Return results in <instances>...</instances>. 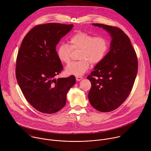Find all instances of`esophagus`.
<instances>
[{"label": "esophagus", "instance_id": "obj_1", "mask_svg": "<svg viewBox=\"0 0 151 151\" xmlns=\"http://www.w3.org/2000/svg\"><path fill=\"white\" fill-rule=\"evenodd\" d=\"M76 79L77 81H80L82 79V77H81V76H76Z\"/></svg>", "mask_w": 151, "mask_h": 151}]
</instances>
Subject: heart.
I'll list each match as a JSON object with an SVG mask.
<instances>
[{
  "instance_id": "obj_1",
  "label": "heart",
  "mask_w": 151,
  "mask_h": 151,
  "mask_svg": "<svg viewBox=\"0 0 151 151\" xmlns=\"http://www.w3.org/2000/svg\"><path fill=\"white\" fill-rule=\"evenodd\" d=\"M69 44L61 43L57 48V55L61 62L69 64L71 61L72 50H80L79 59L81 60L70 64L66 68L68 74L76 76H81L87 72L91 63L97 64L101 62L109 49L108 41L104 36L94 37L85 32L73 35L69 39Z\"/></svg>"
}]
</instances>
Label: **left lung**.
<instances>
[{"label":"left lung","instance_id":"8db88e82","mask_svg":"<svg viewBox=\"0 0 151 151\" xmlns=\"http://www.w3.org/2000/svg\"><path fill=\"white\" fill-rule=\"evenodd\" d=\"M105 30L111 37L110 50L87 78L91 82L90 104L102 112L112 111L130 94L137 75L138 63L130 39L120 29L92 24Z\"/></svg>","mask_w":151,"mask_h":151}]
</instances>
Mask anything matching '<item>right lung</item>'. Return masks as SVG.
I'll list each match as a JSON object with an SVG mask.
<instances>
[{
  "instance_id": "add662e5",
  "label": "right lung",
  "mask_w": 151,
  "mask_h": 151,
  "mask_svg": "<svg viewBox=\"0 0 151 151\" xmlns=\"http://www.w3.org/2000/svg\"><path fill=\"white\" fill-rule=\"evenodd\" d=\"M73 27L59 23L38 25L21 43L17 58V80L26 100L40 112L51 114L61 109L76 82L74 76L55 78L63 68L56 45Z\"/></svg>"
}]
</instances>
